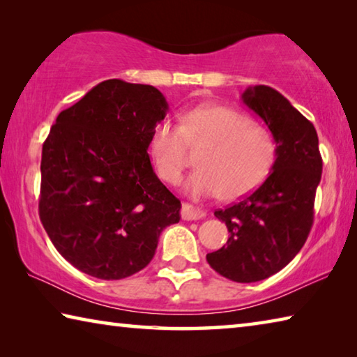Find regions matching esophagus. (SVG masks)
I'll list each match as a JSON object with an SVG mask.
<instances>
[{
    "label": "esophagus",
    "mask_w": 357,
    "mask_h": 357,
    "mask_svg": "<svg viewBox=\"0 0 357 357\" xmlns=\"http://www.w3.org/2000/svg\"><path fill=\"white\" fill-rule=\"evenodd\" d=\"M205 216V211L195 208L192 205L190 204H183L182 205V218L186 221H196V220H201V218Z\"/></svg>",
    "instance_id": "obj_1"
}]
</instances>
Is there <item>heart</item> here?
I'll use <instances>...</instances> for the list:
<instances>
[{
  "label": "heart",
  "mask_w": 357,
  "mask_h": 357,
  "mask_svg": "<svg viewBox=\"0 0 357 357\" xmlns=\"http://www.w3.org/2000/svg\"><path fill=\"white\" fill-rule=\"evenodd\" d=\"M186 142H207L185 183L196 199L246 196L265 182L276 160V141L266 128L227 106L201 105L186 112L182 125L162 119L152 130L149 150L165 182L175 185L182 178L188 166Z\"/></svg>",
  "instance_id": "1"
}]
</instances>
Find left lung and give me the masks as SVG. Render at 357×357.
<instances>
[{"mask_svg":"<svg viewBox=\"0 0 357 357\" xmlns=\"http://www.w3.org/2000/svg\"><path fill=\"white\" fill-rule=\"evenodd\" d=\"M241 102L271 131L276 160L252 195L215 211L230 235L227 245L207 254V261L221 276L249 284L279 273L301 251L314 222L323 161L315 127L282 93L249 86Z\"/></svg>","mask_w":357,"mask_h":357,"instance_id":"8db88e82","label":"left lung"}]
</instances>
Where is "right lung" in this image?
I'll return each instance as SVG.
<instances>
[{
  "instance_id": "right-lung-1",
  "label": "right lung",
  "mask_w": 357,
  "mask_h": 357,
  "mask_svg": "<svg viewBox=\"0 0 357 357\" xmlns=\"http://www.w3.org/2000/svg\"><path fill=\"white\" fill-rule=\"evenodd\" d=\"M169 109L153 86L106 79L59 112L42 147L39 215L68 264L117 280L146 268L182 204L160 182L149 139Z\"/></svg>"
}]
</instances>
